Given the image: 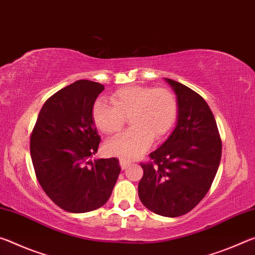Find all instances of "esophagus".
<instances>
[{
	"label": "esophagus",
	"instance_id": "1",
	"mask_svg": "<svg viewBox=\"0 0 255 255\" xmlns=\"http://www.w3.org/2000/svg\"><path fill=\"white\" fill-rule=\"evenodd\" d=\"M130 165H131L130 161L124 160V159H120V166H121V168H122V169L128 168V167L130 166Z\"/></svg>",
	"mask_w": 255,
	"mask_h": 255
}]
</instances>
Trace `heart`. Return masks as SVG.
<instances>
[{"instance_id": "heart-1", "label": "heart", "mask_w": 255, "mask_h": 255, "mask_svg": "<svg viewBox=\"0 0 255 255\" xmlns=\"http://www.w3.org/2000/svg\"><path fill=\"white\" fill-rule=\"evenodd\" d=\"M111 104L98 99L93 120L100 131L115 134L130 118L131 128L106 143V151L122 159H134L152 140L159 141L172 131L178 116V103L172 91L145 86H127L114 91Z\"/></svg>"}]
</instances>
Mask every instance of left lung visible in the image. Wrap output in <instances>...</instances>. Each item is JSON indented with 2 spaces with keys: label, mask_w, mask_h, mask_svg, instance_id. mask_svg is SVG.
Masks as SVG:
<instances>
[{
  "label": "left lung",
  "mask_w": 255,
  "mask_h": 255,
  "mask_svg": "<svg viewBox=\"0 0 255 255\" xmlns=\"http://www.w3.org/2000/svg\"><path fill=\"white\" fill-rule=\"evenodd\" d=\"M177 123L172 134L141 164L143 176L137 193L157 215L179 217L191 211L209 191L222 158V140L214 114L201 96L172 79Z\"/></svg>",
  "instance_id": "1"
}]
</instances>
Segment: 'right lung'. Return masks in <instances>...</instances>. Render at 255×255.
<instances>
[{"label": "right lung", "mask_w": 255, "mask_h": 255, "mask_svg": "<svg viewBox=\"0 0 255 255\" xmlns=\"http://www.w3.org/2000/svg\"><path fill=\"white\" fill-rule=\"evenodd\" d=\"M103 85L78 80L46 100L30 136L37 179L62 209L83 214L103 207L121 172L118 158L90 160L100 136L93 106Z\"/></svg>", "instance_id": "add662e5"}]
</instances>
